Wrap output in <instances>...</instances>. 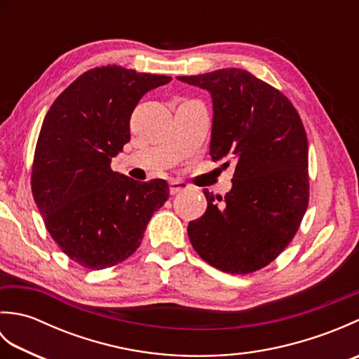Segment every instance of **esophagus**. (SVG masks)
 Returning <instances> with one entry per match:
<instances>
[{
	"instance_id": "1",
	"label": "esophagus",
	"mask_w": 359,
	"mask_h": 359,
	"mask_svg": "<svg viewBox=\"0 0 359 359\" xmlns=\"http://www.w3.org/2000/svg\"><path fill=\"white\" fill-rule=\"evenodd\" d=\"M188 188H189L188 184H185V182H182V180H171L170 182V193L172 196L177 193H182V191H187Z\"/></svg>"
}]
</instances>
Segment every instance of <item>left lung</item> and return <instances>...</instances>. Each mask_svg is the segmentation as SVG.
Here are the masks:
<instances>
[{
	"mask_svg": "<svg viewBox=\"0 0 359 359\" xmlns=\"http://www.w3.org/2000/svg\"><path fill=\"white\" fill-rule=\"evenodd\" d=\"M177 80L208 90L210 156L236 163L224 197L203 189L208 205L188 224L191 245L222 271L261 270L292 242L309 205V143L299 114L278 89L238 67Z\"/></svg>",
	"mask_w": 359,
	"mask_h": 359,
	"instance_id": "1",
	"label": "left lung"
}]
</instances>
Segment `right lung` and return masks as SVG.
<instances>
[{"instance_id":"1","label":"right lung","mask_w":359,"mask_h":359,"mask_svg":"<svg viewBox=\"0 0 359 359\" xmlns=\"http://www.w3.org/2000/svg\"><path fill=\"white\" fill-rule=\"evenodd\" d=\"M170 81L116 65L95 67L71 83L46 114L32 194L52 239L85 269L103 270L131 256L170 196L163 179L137 182L111 170V158L131 139L137 103Z\"/></svg>"}]
</instances>
